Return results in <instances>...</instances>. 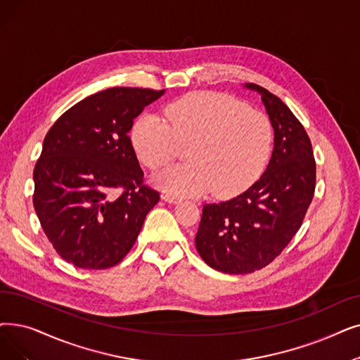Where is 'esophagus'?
<instances>
[{"instance_id":"obj_1","label":"esophagus","mask_w":360,"mask_h":360,"mask_svg":"<svg viewBox=\"0 0 360 360\" xmlns=\"http://www.w3.org/2000/svg\"><path fill=\"white\" fill-rule=\"evenodd\" d=\"M162 198H163L166 202H170V205H176V202L181 201V198L176 197V195H174V194H163Z\"/></svg>"}]
</instances>
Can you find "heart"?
<instances>
[{
    "label": "heart",
    "mask_w": 360,
    "mask_h": 360,
    "mask_svg": "<svg viewBox=\"0 0 360 360\" xmlns=\"http://www.w3.org/2000/svg\"><path fill=\"white\" fill-rule=\"evenodd\" d=\"M158 115L139 117L131 131L136 158L148 169L174 160L181 147L188 165L172 166L154 176L158 188L198 197L213 190L229 198L255 184L266 167L274 143L271 120L222 94L195 92Z\"/></svg>",
    "instance_id": "b5f03b06"
}]
</instances>
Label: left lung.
Masks as SVG:
<instances>
[{"label":"left lung","instance_id":"left-lung-1","mask_svg":"<svg viewBox=\"0 0 360 360\" xmlns=\"http://www.w3.org/2000/svg\"><path fill=\"white\" fill-rule=\"evenodd\" d=\"M274 128V151L264 174L228 201L202 207L197 252L224 274H250L269 264L302 226L315 193L316 165L310 139L292 112L256 84Z\"/></svg>","mask_w":360,"mask_h":360}]
</instances>
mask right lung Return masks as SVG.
<instances>
[{"instance_id": "1", "label": "right lung", "mask_w": 360, "mask_h": 360, "mask_svg": "<svg viewBox=\"0 0 360 360\" xmlns=\"http://www.w3.org/2000/svg\"><path fill=\"white\" fill-rule=\"evenodd\" d=\"M163 91L108 88L61 115L34 170V207L46 238L82 269L117 264L135 244L159 193L143 185L134 119Z\"/></svg>"}]
</instances>
